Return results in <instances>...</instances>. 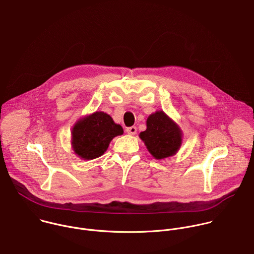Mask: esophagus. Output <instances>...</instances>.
Here are the masks:
<instances>
[{
  "instance_id": "esophagus-1",
  "label": "esophagus",
  "mask_w": 254,
  "mask_h": 254,
  "mask_svg": "<svg viewBox=\"0 0 254 254\" xmlns=\"http://www.w3.org/2000/svg\"><path fill=\"white\" fill-rule=\"evenodd\" d=\"M136 127H127V132L128 133V134H131V135H133V134H135L136 133Z\"/></svg>"
}]
</instances>
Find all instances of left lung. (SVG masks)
<instances>
[{
    "label": "left lung",
    "mask_w": 254,
    "mask_h": 254,
    "mask_svg": "<svg viewBox=\"0 0 254 254\" xmlns=\"http://www.w3.org/2000/svg\"><path fill=\"white\" fill-rule=\"evenodd\" d=\"M149 153L156 159L175 155L183 141L180 127L162 111L151 114L146 120V129L139 133Z\"/></svg>",
    "instance_id": "1"
}]
</instances>
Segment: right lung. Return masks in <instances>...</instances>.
<instances>
[{"label":"right lung","mask_w":254,"mask_h":254,"mask_svg":"<svg viewBox=\"0 0 254 254\" xmlns=\"http://www.w3.org/2000/svg\"><path fill=\"white\" fill-rule=\"evenodd\" d=\"M124 133L111 116L96 112L78 120L71 129V147L82 159H94L105 153L115 136Z\"/></svg>","instance_id":"1"}]
</instances>
